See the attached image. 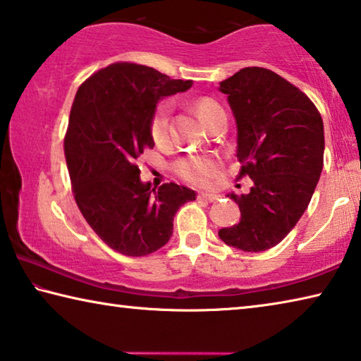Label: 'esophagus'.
I'll use <instances>...</instances> for the list:
<instances>
[{
	"label": "esophagus",
	"mask_w": 361,
	"mask_h": 361,
	"mask_svg": "<svg viewBox=\"0 0 361 361\" xmlns=\"http://www.w3.org/2000/svg\"><path fill=\"white\" fill-rule=\"evenodd\" d=\"M197 197L200 200H209V202H213V200H218L219 195L218 194H210V192H200Z\"/></svg>",
	"instance_id": "34e87169"
}]
</instances>
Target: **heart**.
<instances>
[{
  "mask_svg": "<svg viewBox=\"0 0 361 361\" xmlns=\"http://www.w3.org/2000/svg\"><path fill=\"white\" fill-rule=\"evenodd\" d=\"M195 109L205 124H209L213 116L221 113L223 109L215 100L199 99L195 102ZM169 119L170 103L162 102L154 109L151 118V137L156 143H164L169 138ZM176 172L183 180L195 186H204L219 172V161L215 156H191L185 157L176 164Z\"/></svg>",
  "mask_w": 361,
  "mask_h": 361,
  "instance_id": "heart-1",
  "label": "heart"
}]
</instances>
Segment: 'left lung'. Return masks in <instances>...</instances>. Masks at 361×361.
<instances>
[{
  "mask_svg": "<svg viewBox=\"0 0 361 361\" xmlns=\"http://www.w3.org/2000/svg\"><path fill=\"white\" fill-rule=\"evenodd\" d=\"M218 89L235 119L240 176L253 180L248 194H228L240 221L218 235L242 252H264L288 235L312 199L323 169V121L307 95L259 66L242 68Z\"/></svg>",
  "mask_w": 361,
  "mask_h": 361,
  "instance_id": "8db88e82",
  "label": "left lung"
}]
</instances>
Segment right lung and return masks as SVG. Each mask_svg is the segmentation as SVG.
I'll use <instances>...</instances> for the list:
<instances>
[{"instance_id":"1","label":"right lung","mask_w":361,"mask_h":361,"mask_svg":"<svg viewBox=\"0 0 361 361\" xmlns=\"http://www.w3.org/2000/svg\"><path fill=\"white\" fill-rule=\"evenodd\" d=\"M137 63H113L90 76L73 102L65 157L76 204L114 252L145 256L166 245L173 218L195 191L175 183L151 188L135 161L154 146L151 118L159 100L191 89Z\"/></svg>"}]
</instances>
